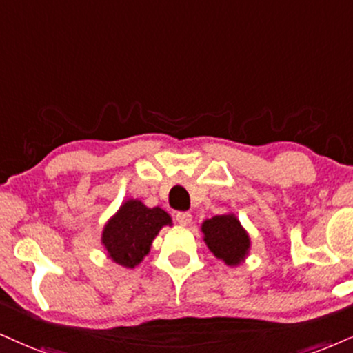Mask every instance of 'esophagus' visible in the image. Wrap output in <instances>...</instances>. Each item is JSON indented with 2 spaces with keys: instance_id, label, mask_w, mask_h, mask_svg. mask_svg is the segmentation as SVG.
Returning a JSON list of instances; mask_svg holds the SVG:
<instances>
[{
  "instance_id": "obj_1",
  "label": "esophagus",
  "mask_w": 353,
  "mask_h": 353,
  "mask_svg": "<svg viewBox=\"0 0 353 353\" xmlns=\"http://www.w3.org/2000/svg\"><path fill=\"white\" fill-rule=\"evenodd\" d=\"M175 219L180 225H190L191 224V214H190V212H176Z\"/></svg>"
}]
</instances>
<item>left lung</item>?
<instances>
[{
  "instance_id": "1",
  "label": "left lung",
  "mask_w": 353,
  "mask_h": 353,
  "mask_svg": "<svg viewBox=\"0 0 353 353\" xmlns=\"http://www.w3.org/2000/svg\"><path fill=\"white\" fill-rule=\"evenodd\" d=\"M201 232L208 249L216 259L223 260L229 267L245 262L250 250V237L236 214L228 212L206 219L201 224Z\"/></svg>"
}]
</instances>
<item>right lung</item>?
<instances>
[{
  "instance_id": "add662e5",
  "label": "right lung",
  "mask_w": 353,
  "mask_h": 353,
  "mask_svg": "<svg viewBox=\"0 0 353 353\" xmlns=\"http://www.w3.org/2000/svg\"><path fill=\"white\" fill-rule=\"evenodd\" d=\"M172 217L162 208H147L139 199H128L104 225L101 243L112 262L134 268L150 252L152 242Z\"/></svg>"
}]
</instances>
